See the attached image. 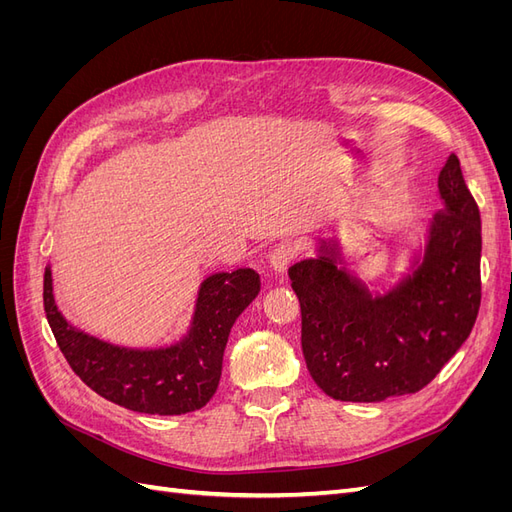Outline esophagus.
<instances>
[{"label": "esophagus", "mask_w": 512, "mask_h": 512, "mask_svg": "<svg viewBox=\"0 0 512 512\" xmlns=\"http://www.w3.org/2000/svg\"><path fill=\"white\" fill-rule=\"evenodd\" d=\"M294 256H297V247H294L292 243H280L271 250L269 265L275 273H286V269H288V265H290Z\"/></svg>", "instance_id": "obj_1"}]
</instances>
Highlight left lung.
Returning a JSON list of instances; mask_svg holds the SVG:
<instances>
[{
	"instance_id": "left-lung-1",
	"label": "left lung",
	"mask_w": 512,
	"mask_h": 512,
	"mask_svg": "<svg viewBox=\"0 0 512 512\" xmlns=\"http://www.w3.org/2000/svg\"><path fill=\"white\" fill-rule=\"evenodd\" d=\"M444 209L425 247L386 292L348 271L335 239L288 269L301 303L309 374L339 401H384L421 391L466 342L480 307V213L455 153L438 177Z\"/></svg>"
}]
</instances>
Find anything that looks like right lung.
Masks as SVG:
<instances>
[{"instance_id":"1","label":"right lung","mask_w":512,"mask_h":512,"mask_svg":"<svg viewBox=\"0 0 512 512\" xmlns=\"http://www.w3.org/2000/svg\"><path fill=\"white\" fill-rule=\"evenodd\" d=\"M260 292L254 269L211 273L198 288L190 329L160 348H126L70 324L53 297L51 267L44 269V312L66 361L91 391L134 412L188 414L213 397L222 376L232 324Z\"/></svg>"}]
</instances>
